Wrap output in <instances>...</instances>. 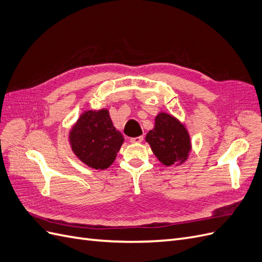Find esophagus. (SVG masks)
I'll return each mask as SVG.
<instances>
[{"label": "esophagus", "mask_w": 262, "mask_h": 262, "mask_svg": "<svg viewBox=\"0 0 262 262\" xmlns=\"http://www.w3.org/2000/svg\"><path fill=\"white\" fill-rule=\"evenodd\" d=\"M143 139H144V138L141 136V137H137V138H132V139L130 140V142H131V143H136V144H137V143H141V142L143 141Z\"/></svg>", "instance_id": "1"}]
</instances>
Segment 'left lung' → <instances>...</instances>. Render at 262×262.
Returning <instances> with one entry per match:
<instances>
[{
	"mask_svg": "<svg viewBox=\"0 0 262 262\" xmlns=\"http://www.w3.org/2000/svg\"><path fill=\"white\" fill-rule=\"evenodd\" d=\"M157 160L166 166L182 164L191 150V141L185 124L173 116L160 113L154 128L145 138Z\"/></svg>",
	"mask_w": 262,
	"mask_h": 262,
	"instance_id": "8db88e82",
	"label": "left lung"
}]
</instances>
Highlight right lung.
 Segmentation results:
<instances>
[{
    "label": "right lung",
    "mask_w": 262,
    "mask_h": 262,
    "mask_svg": "<svg viewBox=\"0 0 262 262\" xmlns=\"http://www.w3.org/2000/svg\"><path fill=\"white\" fill-rule=\"evenodd\" d=\"M71 147L85 165L106 169L116 160L124 138L116 130L107 109L86 110L69 134Z\"/></svg>",
    "instance_id": "obj_1"
}]
</instances>
